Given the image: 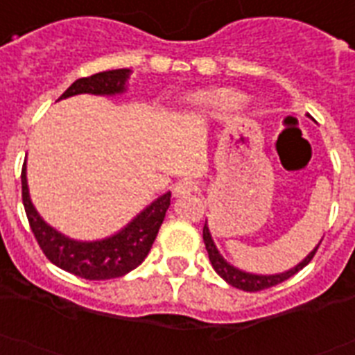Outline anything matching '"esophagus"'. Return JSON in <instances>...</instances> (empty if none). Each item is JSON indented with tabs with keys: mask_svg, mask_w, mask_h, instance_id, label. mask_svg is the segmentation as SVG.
<instances>
[{
	"mask_svg": "<svg viewBox=\"0 0 355 355\" xmlns=\"http://www.w3.org/2000/svg\"><path fill=\"white\" fill-rule=\"evenodd\" d=\"M196 189H198V187H196L194 181L181 180L174 184V196H178V198H181V196H189L192 194V192H196Z\"/></svg>",
	"mask_w": 355,
	"mask_h": 355,
	"instance_id": "1",
	"label": "esophagus"
}]
</instances>
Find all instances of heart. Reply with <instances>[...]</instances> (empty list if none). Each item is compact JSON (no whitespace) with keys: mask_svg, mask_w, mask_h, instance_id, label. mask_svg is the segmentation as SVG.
I'll return each mask as SVG.
<instances>
[{"mask_svg":"<svg viewBox=\"0 0 355 355\" xmlns=\"http://www.w3.org/2000/svg\"><path fill=\"white\" fill-rule=\"evenodd\" d=\"M218 101L223 103L225 107H239L241 105V96H237V94H223V96H219Z\"/></svg>","mask_w":355,"mask_h":355,"instance_id":"b5f03b06","label":"heart"}]
</instances>
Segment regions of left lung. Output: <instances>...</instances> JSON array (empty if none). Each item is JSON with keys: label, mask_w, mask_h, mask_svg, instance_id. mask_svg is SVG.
Wrapping results in <instances>:
<instances>
[{"label": "left lung", "mask_w": 355, "mask_h": 355, "mask_svg": "<svg viewBox=\"0 0 355 355\" xmlns=\"http://www.w3.org/2000/svg\"><path fill=\"white\" fill-rule=\"evenodd\" d=\"M203 241H205V248H207V252H209V259H210V263H212L214 270L218 272L219 276L223 277L228 285L236 286V288H239V290H245V292H257V290L270 288V286H276V285H279V283H283V281H286L288 277H292L294 274H297L301 268H304V266L312 261V257H314V254L318 252L319 245H321V241H319L318 247L310 252L309 256L304 257L300 265H295L294 268H290V270H286V272H281V274L261 276V274H250V272L239 270V268H236L234 265H230V263H228L227 259L221 256V254H219V250L216 248V245H214V239H212V236H210L209 225L207 223H205V227H203Z\"/></svg>", "instance_id": "left-lung-1"}]
</instances>
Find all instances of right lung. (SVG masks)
I'll return each instance as SVG.
<instances>
[{"label":"right lung","instance_id":"right-lung-1","mask_svg":"<svg viewBox=\"0 0 355 355\" xmlns=\"http://www.w3.org/2000/svg\"><path fill=\"white\" fill-rule=\"evenodd\" d=\"M130 76L128 69L107 70L98 74L81 78L70 85L60 99L78 96V94H96V96H116L127 90V79ZM21 198L26 218L37 245L51 263L70 272L78 277L90 281L112 279L121 277L134 270L145 261L152 243L156 239L159 227L165 219V214L171 207V192L159 196L152 201L143 212H139L130 223L114 236L98 239V241H76L65 234L45 223L28 194L26 184V166L21 171Z\"/></svg>","mask_w":355,"mask_h":355}]
</instances>
